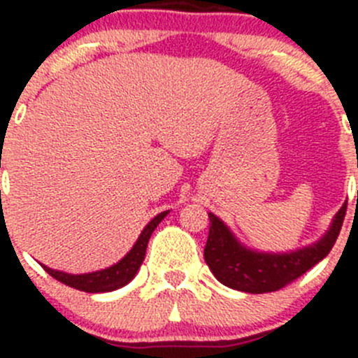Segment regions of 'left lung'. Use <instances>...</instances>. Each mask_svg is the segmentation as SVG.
I'll return each mask as SVG.
<instances>
[{"label": "left lung", "mask_w": 358, "mask_h": 358, "mask_svg": "<svg viewBox=\"0 0 358 358\" xmlns=\"http://www.w3.org/2000/svg\"><path fill=\"white\" fill-rule=\"evenodd\" d=\"M345 213L346 204H343L327 232L317 243L287 252H266L244 246L218 216L209 213L211 225L204 259L213 275L230 289L251 294L279 291L329 255L341 230Z\"/></svg>", "instance_id": "8db88e82"}]
</instances>
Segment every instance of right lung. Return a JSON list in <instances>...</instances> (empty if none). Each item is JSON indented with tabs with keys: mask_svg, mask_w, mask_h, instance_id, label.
I'll list each match as a JSON object with an SVG mask.
<instances>
[{
	"mask_svg": "<svg viewBox=\"0 0 358 358\" xmlns=\"http://www.w3.org/2000/svg\"><path fill=\"white\" fill-rule=\"evenodd\" d=\"M169 211L159 213L157 216H154L149 223L145 225V229L142 230V234L138 236L136 243L133 244V248L119 259L114 265L107 266V268L96 270V272H88V273H67L62 270H53L50 266L43 265V268L57 279L59 282L66 284L69 287H74V289L85 291V292H110L119 289V287L126 286L133 277L138 272L140 265L143 263L145 258L147 244H149L150 236L156 230L159 223L164 220V216Z\"/></svg>",
	"mask_w": 358,
	"mask_h": 358,
	"instance_id": "right-lung-1",
	"label": "right lung"
}]
</instances>
